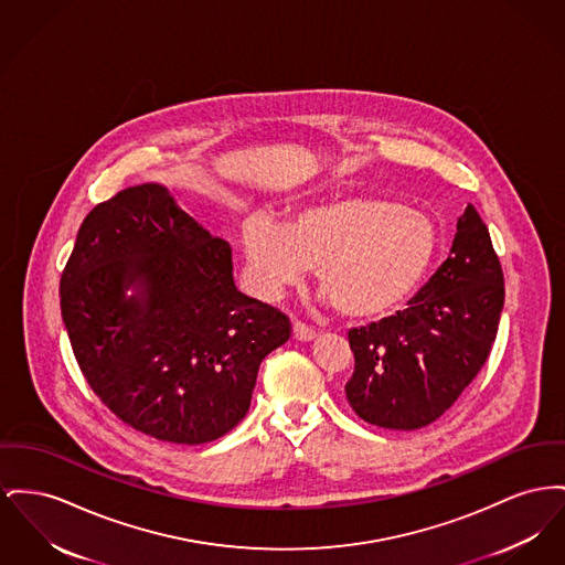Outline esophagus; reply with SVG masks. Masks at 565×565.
I'll return each instance as SVG.
<instances>
[{"instance_id":"34e87169","label":"esophagus","mask_w":565,"mask_h":565,"mask_svg":"<svg viewBox=\"0 0 565 565\" xmlns=\"http://www.w3.org/2000/svg\"><path fill=\"white\" fill-rule=\"evenodd\" d=\"M292 334H295V339H297V341H311V339L316 337V331H313L311 327L302 324V322H295V327H292Z\"/></svg>"}]
</instances>
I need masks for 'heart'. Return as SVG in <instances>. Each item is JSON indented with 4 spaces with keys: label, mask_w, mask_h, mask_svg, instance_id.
Masks as SVG:
<instances>
[{
    "label": "heart",
    "mask_w": 565,
    "mask_h": 565,
    "mask_svg": "<svg viewBox=\"0 0 565 565\" xmlns=\"http://www.w3.org/2000/svg\"><path fill=\"white\" fill-rule=\"evenodd\" d=\"M439 252L429 213L377 196H343L295 211L286 224L254 215L243 228L252 284L266 297L316 279L334 307L356 320L382 318L412 299Z\"/></svg>",
    "instance_id": "1"
}]
</instances>
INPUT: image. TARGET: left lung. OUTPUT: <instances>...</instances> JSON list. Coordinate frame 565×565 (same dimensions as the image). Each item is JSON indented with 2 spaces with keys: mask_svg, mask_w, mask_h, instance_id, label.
I'll use <instances>...</instances> for the list:
<instances>
[{
  "mask_svg": "<svg viewBox=\"0 0 565 565\" xmlns=\"http://www.w3.org/2000/svg\"><path fill=\"white\" fill-rule=\"evenodd\" d=\"M491 234L467 204L448 258L407 309L348 332L352 409L375 427L414 431L437 420L487 363L503 309Z\"/></svg>",
  "mask_w": 565,
  "mask_h": 565,
  "instance_id": "8db88e82",
  "label": "left lung"
}]
</instances>
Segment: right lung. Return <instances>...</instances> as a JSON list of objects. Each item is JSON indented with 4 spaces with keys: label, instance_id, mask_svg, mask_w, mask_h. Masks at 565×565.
<instances>
[{
    "label": "right lung",
    "instance_id": "1",
    "mask_svg": "<svg viewBox=\"0 0 565 565\" xmlns=\"http://www.w3.org/2000/svg\"><path fill=\"white\" fill-rule=\"evenodd\" d=\"M72 352L102 403L136 431L206 444L243 420L290 320L234 286L231 245L142 183L83 220L60 281Z\"/></svg>",
    "mask_w": 565,
    "mask_h": 565
}]
</instances>
